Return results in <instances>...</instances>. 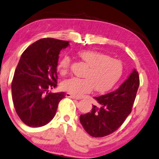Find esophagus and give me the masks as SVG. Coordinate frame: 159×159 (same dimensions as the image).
<instances>
[{"label":"esophagus","instance_id":"obj_1","mask_svg":"<svg viewBox=\"0 0 159 159\" xmlns=\"http://www.w3.org/2000/svg\"><path fill=\"white\" fill-rule=\"evenodd\" d=\"M66 97H68V98H73V99H80L77 96H75V95H72L71 93H66Z\"/></svg>","mask_w":159,"mask_h":159}]
</instances>
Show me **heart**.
Returning a JSON list of instances; mask_svg holds the SVG:
<instances>
[{
  "label": "heart",
  "mask_w": 159,
  "mask_h": 159,
  "mask_svg": "<svg viewBox=\"0 0 159 159\" xmlns=\"http://www.w3.org/2000/svg\"><path fill=\"white\" fill-rule=\"evenodd\" d=\"M78 56L84 63L87 69L82 75L84 78H70L61 84V88L65 92L75 96H81L89 93L92 89L103 93L112 89L121 78L124 65L121 61L112 58L108 55L94 50H81ZM70 58L64 55L58 63V71L66 75L69 71Z\"/></svg>",
  "instance_id": "b5f03b06"
}]
</instances>
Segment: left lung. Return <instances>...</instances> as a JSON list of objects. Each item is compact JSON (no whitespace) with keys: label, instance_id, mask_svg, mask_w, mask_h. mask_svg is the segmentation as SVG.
Listing matches in <instances>:
<instances>
[{"label":"left lung","instance_id":"obj_1","mask_svg":"<svg viewBox=\"0 0 159 159\" xmlns=\"http://www.w3.org/2000/svg\"><path fill=\"white\" fill-rule=\"evenodd\" d=\"M139 84V72L134 69L116 90L94 97L99 107L93 105L90 112L80 116V122L88 134L101 138L117 130L130 114Z\"/></svg>","mask_w":159,"mask_h":159}]
</instances>
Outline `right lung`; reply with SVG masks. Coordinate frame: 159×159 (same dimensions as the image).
Returning a JSON list of instances; mask_svg holds the SVG:
<instances>
[{"mask_svg": "<svg viewBox=\"0 0 159 159\" xmlns=\"http://www.w3.org/2000/svg\"><path fill=\"white\" fill-rule=\"evenodd\" d=\"M69 42L42 38L26 49L12 81V101L17 114L29 127L44 126L54 118L64 93L49 92L57 87L58 55Z\"/></svg>", "mask_w": 159, "mask_h": 159, "instance_id": "obj_1", "label": "right lung"}]
</instances>
